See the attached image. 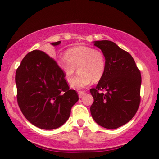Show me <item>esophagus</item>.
<instances>
[{
    "instance_id": "1",
    "label": "esophagus",
    "mask_w": 159,
    "mask_h": 159,
    "mask_svg": "<svg viewBox=\"0 0 159 159\" xmlns=\"http://www.w3.org/2000/svg\"><path fill=\"white\" fill-rule=\"evenodd\" d=\"M84 94H85V93L84 92V91H79V92H78V96H79L80 98H81Z\"/></svg>"
}]
</instances>
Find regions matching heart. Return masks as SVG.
<instances>
[{"label":"heart","mask_w":159,"mask_h":159,"mask_svg":"<svg viewBox=\"0 0 159 159\" xmlns=\"http://www.w3.org/2000/svg\"><path fill=\"white\" fill-rule=\"evenodd\" d=\"M58 66L69 83L72 81L77 69L78 75L72 82V87L81 89L102 79L106 69V61L100 51L87 46L73 47L68 49L65 57L57 62Z\"/></svg>","instance_id":"obj_1"}]
</instances>
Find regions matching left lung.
<instances>
[{
  "instance_id": "obj_1",
  "label": "left lung",
  "mask_w": 159,
  "mask_h": 159,
  "mask_svg": "<svg viewBox=\"0 0 159 159\" xmlns=\"http://www.w3.org/2000/svg\"><path fill=\"white\" fill-rule=\"evenodd\" d=\"M101 49L106 69L95 88L90 89L93 103L92 117L105 129H115L132 119L139 107L141 75L129 53L109 40L93 42Z\"/></svg>"
}]
</instances>
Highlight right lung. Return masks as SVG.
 Returning a JSON list of instances; mask_svg holds the SVG:
<instances>
[{
    "label": "right lung",
    "instance_id": "add662e5",
    "mask_svg": "<svg viewBox=\"0 0 159 159\" xmlns=\"http://www.w3.org/2000/svg\"><path fill=\"white\" fill-rule=\"evenodd\" d=\"M61 41L52 43L53 46ZM17 101L25 118L45 130L57 129L70 116L78 102L75 90H70L56 61L39 50L29 52L16 73Z\"/></svg>",
    "mask_w": 159,
    "mask_h": 159
}]
</instances>
